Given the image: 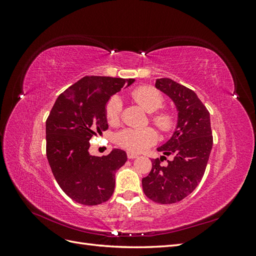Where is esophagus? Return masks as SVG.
I'll use <instances>...</instances> for the list:
<instances>
[{"instance_id": "1", "label": "esophagus", "mask_w": 256, "mask_h": 256, "mask_svg": "<svg viewBox=\"0 0 256 256\" xmlns=\"http://www.w3.org/2000/svg\"><path fill=\"white\" fill-rule=\"evenodd\" d=\"M127 157H128V159H134V158H138V154L127 152Z\"/></svg>"}]
</instances>
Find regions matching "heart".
<instances>
[{"label": "heart", "mask_w": 256, "mask_h": 256, "mask_svg": "<svg viewBox=\"0 0 256 256\" xmlns=\"http://www.w3.org/2000/svg\"><path fill=\"white\" fill-rule=\"evenodd\" d=\"M134 102L142 106L145 111L153 113L161 109L164 104V98L161 92L150 86H140L131 92ZM122 102L120 97L113 96L106 106V118L110 125L118 124L120 118ZM152 122L164 132H168L174 127L173 115L166 111H159L154 114L150 118ZM157 140V134L152 128L122 129L116 136L118 143L131 152H142L147 147L154 144Z\"/></svg>", "instance_id": "1"}]
</instances>
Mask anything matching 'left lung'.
Returning <instances> with one entry per match:
<instances>
[{
	"mask_svg": "<svg viewBox=\"0 0 256 256\" xmlns=\"http://www.w3.org/2000/svg\"><path fill=\"white\" fill-rule=\"evenodd\" d=\"M156 88L173 100L178 122L172 138L158 152L174 157L168 164L152 160L150 174L142 180L145 196L159 204H173L193 192L204 176L212 148L210 115L192 90L168 78L157 79Z\"/></svg>",
	"mask_w": 256,
	"mask_h": 256,
	"instance_id": "obj_1",
	"label": "left lung"
}]
</instances>
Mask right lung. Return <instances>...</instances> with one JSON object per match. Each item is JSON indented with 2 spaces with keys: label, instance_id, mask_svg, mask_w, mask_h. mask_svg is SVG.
<instances>
[{
  "label": "right lung",
  "instance_id": "right-lung-1",
  "mask_svg": "<svg viewBox=\"0 0 256 256\" xmlns=\"http://www.w3.org/2000/svg\"><path fill=\"white\" fill-rule=\"evenodd\" d=\"M134 79L86 76L58 97L46 122V152L60 189L82 205L109 200L115 173L127 161L126 152L114 148L109 154H90L92 136L108 129L106 106L115 92Z\"/></svg>",
  "mask_w": 256,
  "mask_h": 256
}]
</instances>
